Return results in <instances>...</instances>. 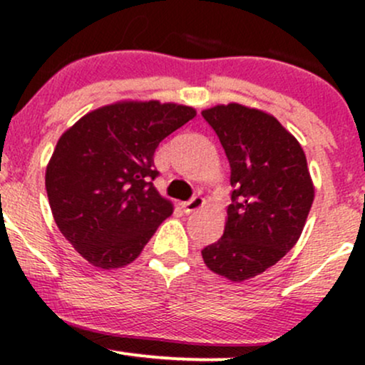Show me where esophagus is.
<instances>
[{
	"instance_id": "obj_1",
	"label": "esophagus",
	"mask_w": 365,
	"mask_h": 365,
	"mask_svg": "<svg viewBox=\"0 0 365 365\" xmlns=\"http://www.w3.org/2000/svg\"><path fill=\"white\" fill-rule=\"evenodd\" d=\"M202 206H204V199L200 195H194L190 200H187V202L182 204L183 211H185L187 215H190V212L197 211V209H200Z\"/></svg>"
}]
</instances>
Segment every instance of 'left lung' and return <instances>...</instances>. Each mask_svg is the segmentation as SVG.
<instances>
[{"instance_id": "8db88e82", "label": "left lung", "mask_w": 365, "mask_h": 365, "mask_svg": "<svg viewBox=\"0 0 365 365\" xmlns=\"http://www.w3.org/2000/svg\"><path fill=\"white\" fill-rule=\"evenodd\" d=\"M228 158L232 204L223 237L202 250L206 266L240 283L264 273L302 233L314 185L302 145L274 116L242 104L202 111Z\"/></svg>"}]
</instances>
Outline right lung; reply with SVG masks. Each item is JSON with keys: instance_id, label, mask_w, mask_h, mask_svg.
I'll use <instances>...</instances> for the list:
<instances>
[{"instance_id": "add662e5", "label": "right lung", "mask_w": 365, "mask_h": 365, "mask_svg": "<svg viewBox=\"0 0 365 365\" xmlns=\"http://www.w3.org/2000/svg\"><path fill=\"white\" fill-rule=\"evenodd\" d=\"M194 116L183 104L121 101L87 113L60 137L46 192L63 237L92 266L135 261L171 216L173 204L153 185L154 153Z\"/></svg>"}]
</instances>
